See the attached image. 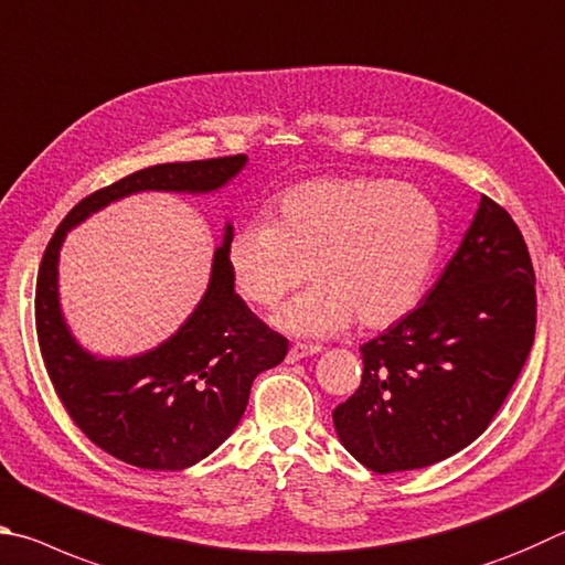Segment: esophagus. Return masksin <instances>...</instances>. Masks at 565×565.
I'll use <instances>...</instances> for the list:
<instances>
[{
	"instance_id": "obj_1",
	"label": "esophagus",
	"mask_w": 565,
	"mask_h": 565,
	"mask_svg": "<svg viewBox=\"0 0 565 565\" xmlns=\"http://www.w3.org/2000/svg\"><path fill=\"white\" fill-rule=\"evenodd\" d=\"M322 348L320 344H312V342H295L292 348L288 350V362H300L305 358H310V354H318Z\"/></svg>"
}]
</instances>
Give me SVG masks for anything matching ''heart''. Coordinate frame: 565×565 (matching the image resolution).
Segmentation results:
<instances>
[{"label": "heart", "instance_id": "obj_1", "mask_svg": "<svg viewBox=\"0 0 565 565\" xmlns=\"http://www.w3.org/2000/svg\"><path fill=\"white\" fill-rule=\"evenodd\" d=\"M441 245V215L419 188L377 175H322L277 195L270 223L253 221L227 237L233 288L270 310L315 282L277 315L298 334H328L358 320L390 328L422 300Z\"/></svg>", "mask_w": 565, "mask_h": 565}]
</instances>
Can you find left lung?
Segmentation results:
<instances>
[{"mask_svg": "<svg viewBox=\"0 0 565 565\" xmlns=\"http://www.w3.org/2000/svg\"><path fill=\"white\" fill-rule=\"evenodd\" d=\"M536 334V275L526 241L481 195L437 285L407 318L362 344V384L332 419L374 473L424 469L483 434L526 364Z\"/></svg>", "mask_w": 565, "mask_h": 565, "instance_id": "8db88e82", "label": "left lung"}]
</instances>
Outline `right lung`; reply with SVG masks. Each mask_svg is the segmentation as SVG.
Returning a JSON list of instances; mask_svg holds the SVG:
<instances>
[{
    "label": "right lung",
    "instance_id": "1",
    "mask_svg": "<svg viewBox=\"0 0 565 565\" xmlns=\"http://www.w3.org/2000/svg\"><path fill=\"white\" fill-rule=\"evenodd\" d=\"M245 166V156L158 163L78 201L49 241L36 275L34 320L42 360L58 402L78 429L111 457L148 471H181L205 459L241 422L257 374L288 354L235 292L225 243L213 257L205 298L161 348L134 360H94L72 340L58 312L56 260L66 231L88 213L136 191L205 193Z\"/></svg>",
    "mask_w": 565,
    "mask_h": 565
}]
</instances>
